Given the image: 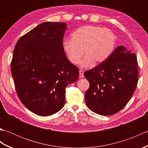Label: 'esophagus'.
<instances>
[{
    "label": "esophagus",
    "mask_w": 148,
    "mask_h": 148,
    "mask_svg": "<svg viewBox=\"0 0 148 148\" xmlns=\"http://www.w3.org/2000/svg\"><path fill=\"white\" fill-rule=\"evenodd\" d=\"M79 77L80 78H83V77H84V71H83V70H80L79 71Z\"/></svg>",
    "instance_id": "1"
}]
</instances>
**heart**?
Masks as SVG:
<instances>
[{
  "label": "heart",
  "mask_w": 148,
  "mask_h": 148,
  "mask_svg": "<svg viewBox=\"0 0 148 148\" xmlns=\"http://www.w3.org/2000/svg\"><path fill=\"white\" fill-rule=\"evenodd\" d=\"M116 36L111 30L94 25L83 26L72 34L71 40L63 42L66 56L72 64L83 67L92 66L93 62L99 64L106 61L114 48Z\"/></svg>",
  "instance_id": "1"
}]
</instances>
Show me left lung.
Masks as SVG:
<instances>
[{
	"label": "left lung",
	"instance_id": "obj_1",
	"mask_svg": "<svg viewBox=\"0 0 148 148\" xmlns=\"http://www.w3.org/2000/svg\"><path fill=\"white\" fill-rule=\"evenodd\" d=\"M136 54L123 46L117 47L106 61L84 76L90 87L85 102L91 111L103 116L119 112L129 101L138 82Z\"/></svg>",
	"mask_w": 148,
	"mask_h": 148
}]
</instances>
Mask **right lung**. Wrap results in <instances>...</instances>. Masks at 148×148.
<instances>
[{
	"instance_id": "add662e5",
	"label": "right lung",
	"mask_w": 148,
	"mask_h": 148,
	"mask_svg": "<svg viewBox=\"0 0 148 148\" xmlns=\"http://www.w3.org/2000/svg\"><path fill=\"white\" fill-rule=\"evenodd\" d=\"M67 29L65 23L44 22L15 45L11 69L17 95L37 115H51L62 109L66 87L79 77V69L63 48Z\"/></svg>"
}]
</instances>
